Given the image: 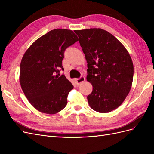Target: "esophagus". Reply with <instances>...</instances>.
<instances>
[{
	"label": "esophagus",
	"mask_w": 154,
	"mask_h": 154,
	"mask_svg": "<svg viewBox=\"0 0 154 154\" xmlns=\"http://www.w3.org/2000/svg\"><path fill=\"white\" fill-rule=\"evenodd\" d=\"M85 80V78L84 76H81L80 78H78V79H76V83L77 85H80L82 83L84 82Z\"/></svg>",
	"instance_id": "esophagus-1"
}]
</instances>
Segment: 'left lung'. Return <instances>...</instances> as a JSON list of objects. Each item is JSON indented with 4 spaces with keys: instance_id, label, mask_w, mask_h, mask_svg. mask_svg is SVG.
Here are the masks:
<instances>
[{
    "instance_id": "1",
    "label": "left lung",
    "mask_w": 154,
    "mask_h": 154,
    "mask_svg": "<svg viewBox=\"0 0 154 154\" xmlns=\"http://www.w3.org/2000/svg\"><path fill=\"white\" fill-rule=\"evenodd\" d=\"M87 62V80L92 85L87 96L91 109L107 113L119 107L131 88L134 66L124 45L100 28L75 30Z\"/></svg>"
}]
</instances>
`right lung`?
Wrapping results in <instances>:
<instances>
[{"label": "right lung", "mask_w": 154, "mask_h": 154, "mask_svg": "<svg viewBox=\"0 0 154 154\" xmlns=\"http://www.w3.org/2000/svg\"><path fill=\"white\" fill-rule=\"evenodd\" d=\"M78 40L72 31L55 29L35 41L23 56L19 78L22 89L41 112L57 114L67 105L74 87L63 74L58 76L60 69L63 70L65 50Z\"/></svg>", "instance_id": "obj_1"}]
</instances>
